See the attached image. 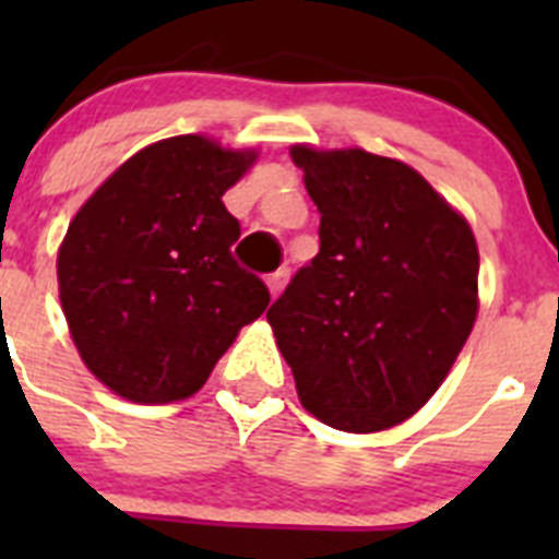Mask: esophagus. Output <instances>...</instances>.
I'll use <instances>...</instances> for the list:
<instances>
[{"instance_id":"34e87169","label":"esophagus","mask_w":559,"mask_h":559,"mask_svg":"<svg viewBox=\"0 0 559 559\" xmlns=\"http://www.w3.org/2000/svg\"><path fill=\"white\" fill-rule=\"evenodd\" d=\"M285 283H288V269H280V271H274V274L265 276V285H269V290H271V296H274V299L283 294Z\"/></svg>"}]
</instances>
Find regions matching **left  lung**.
I'll return each mask as SVG.
<instances>
[{"label":"left lung","instance_id":"obj_1","mask_svg":"<svg viewBox=\"0 0 559 559\" xmlns=\"http://www.w3.org/2000/svg\"><path fill=\"white\" fill-rule=\"evenodd\" d=\"M319 206V254L269 308L302 406L372 433L431 400L478 313L467 221L414 167L347 147H290Z\"/></svg>","mask_w":559,"mask_h":559}]
</instances>
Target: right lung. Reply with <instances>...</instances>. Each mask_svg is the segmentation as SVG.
I'll return each mask as SVG.
<instances>
[{
	"instance_id": "obj_1",
	"label": "right lung",
	"mask_w": 559,
	"mask_h": 559,
	"mask_svg": "<svg viewBox=\"0 0 559 559\" xmlns=\"http://www.w3.org/2000/svg\"><path fill=\"white\" fill-rule=\"evenodd\" d=\"M254 151L187 133L142 147L78 210L58 249V290L88 372L133 403L199 392L240 328L269 308L235 263L240 224L221 195Z\"/></svg>"
}]
</instances>
